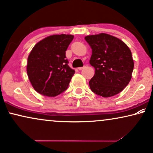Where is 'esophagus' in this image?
Here are the masks:
<instances>
[{
	"label": "esophagus",
	"instance_id": "34e87169",
	"mask_svg": "<svg viewBox=\"0 0 153 153\" xmlns=\"http://www.w3.org/2000/svg\"><path fill=\"white\" fill-rule=\"evenodd\" d=\"M83 68H84V67H80V68H78V70L79 71H81V70H82V69H83Z\"/></svg>",
	"mask_w": 153,
	"mask_h": 153
}]
</instances>
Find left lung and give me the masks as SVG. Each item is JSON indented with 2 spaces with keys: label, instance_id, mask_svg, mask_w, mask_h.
Segmentation results:
<instances>
[{
  "label": "left lung",
  "instance_id": "obj_1",
  "mask_svg": "<svg viewBox=\"0 0 153 153\" xmlns=\"http://www.w3.org/2000/svg\"><path fill=\"white\" fill-rule=\"evenodd\" d=\"M85 39L92 49L90 63L95 69L89 82L91 90L103 97L119 94L132 77L134 63L130 49L121 39L107 34Z\"/></svg>",
  "mask_w": 153,
  "mask_h": 153
}]
</instances>
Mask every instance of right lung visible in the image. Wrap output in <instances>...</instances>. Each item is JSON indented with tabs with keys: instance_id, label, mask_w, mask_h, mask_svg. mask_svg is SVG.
Instances as JSON below:
<instances>
[{
	"instance_id": "right-lung-1",
	"label": "right lung",
	"mask_w": 153,
	"mask_h": 153,
	"mask_svg": "<svg viewBox=\"0 0 153 153\" xmlns=\"http://www.w3.org/2000/svg\"><path fill=\"white\" fill-rule=\"evenodd\" d=\"M71 34H56L39 42L27 59V72L34 90L47 97L66 90L75 71L68 65L65 51L73 41Z\"/></svg>"
}]
</instances>
